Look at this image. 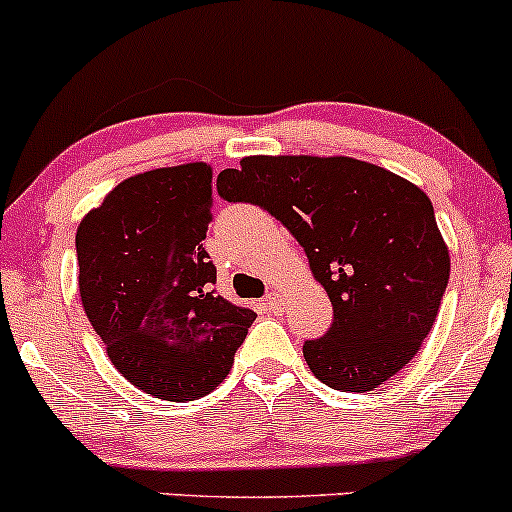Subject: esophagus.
I'll return each instance as SVG.
<instances>
[{
  "instance_id": "34e87169",
  "label": "esophagus",
  "mask_w": 512,
  "mask_h": 512,
  "mask_svg": "<svg viewBox=\"0 0 512 512\" xmlns=\"http://www.w3.org/2000/svg\"><path fill=\"white\" fill-rule=\"evenodd\" d=\"M263 304H266V307H268V312H283V309H285L283 292L271 290L266 297H263Z\"/></svg>"
}]
</instances>
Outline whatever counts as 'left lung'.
Listing matches in <instances>:
<instances>
[{
	"label": "left lung",
	"instance_id": "1",
	"mask_svg": "<svg viewBox=\"0 0 512 512\" xmlns=\"http://www.w3.org/2000/svg\"><path fill=\"white\" fill-rule=\"evenodd\" d=\"M239 164L217 176V193L283 222L331 300V329L302 346L309 370L331 389L372 392L411 363L445 295L450 251L430 198L353 157Z\"/></svg>",
	"mask_w": 512,
	"mask_h": 512
}]
</instances>
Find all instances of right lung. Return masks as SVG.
<instances>
[{
    "mask_svg": "<svg viewBox=\"0 0 512 512\" xmlns=\"http://www.w3.org/2000/svg\"><path fill=\"white\" fill-rule=\"evenodd\" d=\"M210 208V164L164 166L118 183L77 227L86 317L120 375L157 399L210 394L256 319L212 290Z\"/></svg>",
    "mask_w": 512,
    "mask_h": 512,
    "instance_id": "obj_1",
    "label": "right lung"
}]
</instances>
